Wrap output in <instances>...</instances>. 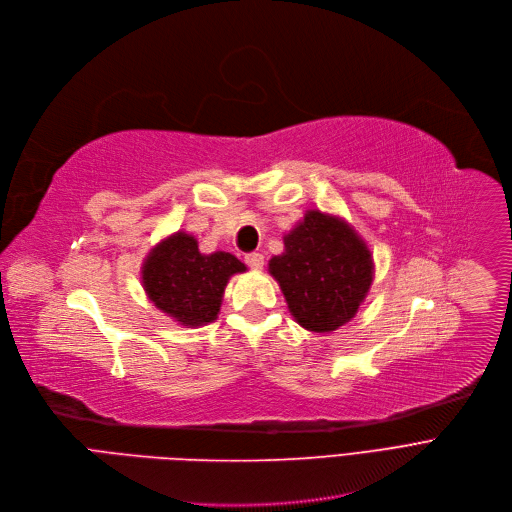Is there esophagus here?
<instances>
[{
    "label": "esophagus",
    "mask_w": 512,
    "mask_h": 512,
    "mask_svg": "<svg viewBox=\"0 0 512 512\" xmlns=\"http://www.w3.org/2000/svg\"><path fill=\"white\" fill-rule=\"evenodd\" d=\"M246 264L250 266V269L254 271H260L264 266V256L260 252H252V254H246Z\"/></svg>",
    "instance_id": "esophagus-1"
}]
</instances>
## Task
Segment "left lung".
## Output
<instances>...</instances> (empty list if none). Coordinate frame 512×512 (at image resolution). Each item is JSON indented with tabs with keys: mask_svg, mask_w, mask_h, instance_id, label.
Returning <instances> with one entry per match:
<instances>
[{
	"mask_svg": "<svg viewBox=\"0 0 512 512\" xmlns=\"http://www.w3.org/2000/svg\"><path fill=\"white\" fill-rule=\"evenodd\" d=\"M283 243L285 252L271 258L269 271L294 319L314 333L346 325L373 281V258L364 241L342 218L310 210Z\"/></svg>",
	"mask_w": 512,
	"mask_h": 512,
	"instance_id": "8db88e82",
	"label": "left lung"
}]
</instances>
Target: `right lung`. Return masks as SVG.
Masks as SVG:
<instances>
[{
	"label": "right lung",
	"instance_id": "1",
	"mask_svg": "<svg viewBox=\"0 0 512 512\" xmlns=\"http://www.w3.org/2000/svg\"><path fill=\"white\" fill-rule=\"evenodd\" d=\"M246 271L229 252L200 254L198 241L175 233L143 262V287L150 300L185 327L212 323L221 310L231 275Z\"/></svg>",
	"mask_w": 512,
	"mask_h": 512
}]
</instances>
